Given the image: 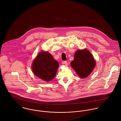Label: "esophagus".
Returning a JSON list of instances; mask_svg holds the SVG:
<instances>
[{"label": "esophagus", "instance_id": "1", "mask_svg": "<svg viewBox=\"0 0 121 121\" xmlns=\"http://www.w3.org/2000/svg\"><path fill=\"white\" fill-rule=\"evenodd\" d=\"M63 64H64V65H65V66H67V65H68V64H67V62L66 61H64V62H63Z\"/></svg>", "mask_w": 121, "mask_h": 121}]
</instances>
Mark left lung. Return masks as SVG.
Segmentation results:
<instances>
[{
    "mask_svg": "<svg viewBox=\"0 0 121 121\" xmlns=\"http://www.w3.org/2000/svg\"><path fill=\"white\" fill-rule=\"evenodd\" d=\"M70 65L79 77L85 78L93 70L95 62L92 55L87 49L77 50Z\"/></svg>",
    "mask_w": 121,
    "mask_h": 121,
    "instance_id": "left-lung-1",
    "label": "left lung"
}]
</instances>
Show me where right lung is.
<instances>
[{
	"mask_svg": "<svg viewBox=\"0 0 121 121\" xmlns=\"http://www.w3.org/2000/svg\"><path fill=\"white\" fill-rule=\"evenodd\" d=\"M59 64L52 55L47 52H41L32 64L34 74L42 79L49 82L56 76Z\"/></svg>",
	"mask_w": 121,
	"mask_h": 121,
	"instance_id": "right-lung-1",
	"label": "right lung"
}]
</instances>
